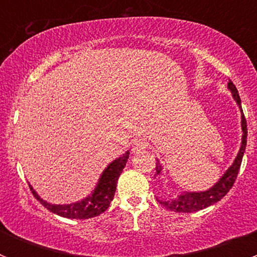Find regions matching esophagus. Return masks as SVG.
<instances>
[{"label":"esophagus","mask_w":257,"mask_h":257,"mask_svg":"<svg viewBox=\"0 0 257 257\" xmlns=\"http://www.w3.org/2000/svg\"><path fill=\"white\" fill-rule=\"evenodd\" d=\"M147 148V142L145 140H135L133 144V152L134 153H138L140 151H144Z\"/></svg>","instance_id":"obj_1"}]
</instances>
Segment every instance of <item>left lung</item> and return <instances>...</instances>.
Listing matches in <instances>:
<instances>
[{"label":"left lung","mask_w":257,"mask_h":257,"mask_svg":"<svg viewBox=\"0 0 257 257\" xmlns=\"http://www.w3.org/2000/svg\"><path fill=\"white\" fill-rule=\"evenodd\" d=\"M228 88L230 90L231 96H233L234 101L237 103L240 113H242V114H240L242 143H240L239 152H238L235 160L233 161L230 167L226 170L225 174L222 175L221 178L219 179V181H216V183L213 184V187L205 190V192H184L181 193L179 197H172L171 201H163V199L156 197L157 201L160 202L162 206H165L166 208L175 211V212H196V211L203 210V208L208 207V206L219 202L222 197H225L226 194H228V192L231 189V187H233V184H234L235 179H237L238 171H239L240 163H242L244 149H246L247 123L246 118H244L243 114V110H242V106H240V97L239 95H238V90L231 79H229ZM161 171H162V167L160 166V161H158V163H156V175H154V179H156L157 175L161 174Z\"/></svg>","instance_id":"left-lung-1"}]
</instances>
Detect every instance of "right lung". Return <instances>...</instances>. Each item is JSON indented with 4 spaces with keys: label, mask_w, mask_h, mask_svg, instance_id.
<instances>
[{
    "label": "right lung",
    "mask_w": 257,
    "mask_h": 257,
    "mask_svg": "<svg viewBox=\"0 0 257 257\" xmlns=\"http://www.w3.org/2000/svg\"><path fill=\"white\" fill-rule=\"evenodd\" d=\"M128 154H130V152L127 151L123 156H121L119 158H115L113 162L109 163L108 167L100 175L96 187L92 190L91 194L86 197V198L81 199V201L73 202L70 205H54V203H50V202H46L45 199L41 198L37 192L28 183L29 188L32 190V194L35 196L37 201H40L41 205L45 206L50 212L56 213L59 216L79 220L97 216L101 212H104L109 207L110 202L113 201L118 178H119V175L122 174L124 166H126Z\"/></svg>",
    "instance_id": "obj_1"
}]
</instances>
